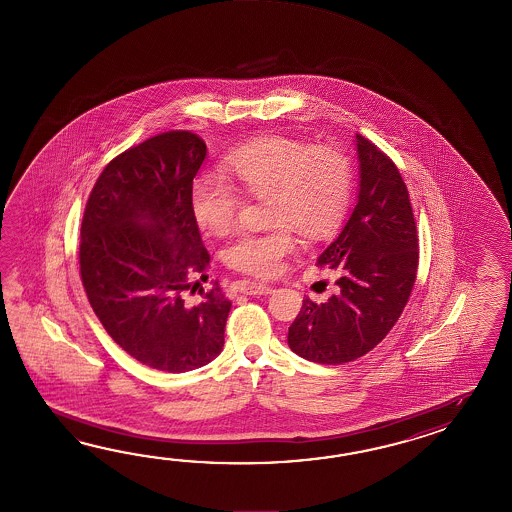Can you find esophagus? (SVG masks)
Instances as JSON below:
<instances>
[{
	"label": "esophagus",
	"instance_id": "esophagus-1",
	"mask_svg": "<svg viewBox=\"0 0 512 512\" xmlns=\"http://www.w3.org/2000/svg\"><path fill=\"white\" fill-rule=\"evenodd\" d=\"M241 293L243 294H271L274 293V287L269 283L245 282L241 283Z\"/></svg>",
	"mask_w": 512,
	"mask_h": 512
}]
</instances>
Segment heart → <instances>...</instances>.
Instances as JSON below:
<instances>
[{
  "label": "heart",
  "mask_w": 512,
  "mask_h": 512,
  "mask_svg": "<svg viewBox=\"0 0 512 512\" xmlns=\"http://www.w3.org/2000/svg\"><path fill=\"white\" fill-rule=\"evenodd\" d=\"M221 175H197L190 207L197 225L208 234H227L238 218L240 188L251 197H265V232H241L225 249L230 267L254 276H274L283 260L296 251L289 227L309 240H324L346 216L353 170L333 146H309L271 135L249 142L225 159Z\"/></svg>",
  "instance_id": "b5f03b06"
}]
</instances>
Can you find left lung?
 <instances>
[{
    "mask_svg": "<svg viewBox=\"0 0 512 512\" xmlns=\"http://www.w3.org/2000/svg\"><path fill=\"white\" fill-rule=\"evenodd\" d=\"M359 199L337 240L316 260L338 269L324 304L305 298L289 348L318 364L359 359L390 333L414 289L419 243L408 188L392 159L357 135Z\"/></svg>",
    "mask_w": 512,
    "mask_h": 512,
    "instance_id": "8db88e82",
    "label": "left lung"
}]
</instances>
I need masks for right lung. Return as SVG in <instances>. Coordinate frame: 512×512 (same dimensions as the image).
Segmentation results:
<instances>
[{
  "label": "right lung",
  "mask_w": 512,
  "mask_h": 512,
  "mask_svg": "<svg viewBox=\"0 0 512 512\" xmlns=\"http://www.w3.org/2000/svg\"><path fill=\"white\" fill-rule=\"evenodd\" d=\"M207 144L166 131L117 155L87 199L80 278L120 348L153 370L183 373L218 357L232 304L216 282L186 300L210 263L190 207Z\"/></svg>",
  "instance_id": "add662e5"
}]
</instances>
